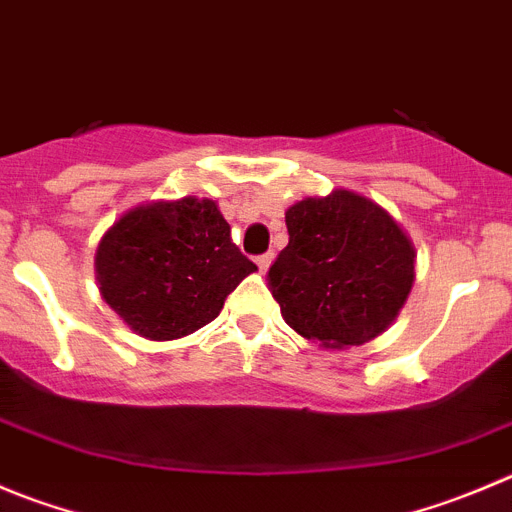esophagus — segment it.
I'll return each mask as SVG.
<instances>
[{
	"mask_svg": "<svg viewBox=\"0 0 512 512\" xmlns=\"http://www.w3.org/2000/svg\"><path fill=\"white\" fill-rule=\"evenodd\" d=\"M271 259H274V256H271V253H264V256H259V259H256V264H259V271H261V274H266V271H269Z\"/></svg>",
	"mask_w": 512,
	"mask_h": 512,
	"instance_id": "obj_1",
	"label": "esophagus"
}]
</instances>
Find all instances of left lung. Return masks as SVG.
<instances>
[{
  "mask_svg": "<svg viewBox=\"0 0 512 512\" xmlns=\"http://www.w3.org/2000/svg\"><path fill=\"white\" fill-rule=\"evenodd\" d=\"M289 246L269 289L286 324L321 347H359L382 334L415 281V248L369 198L334 191L286 211Z\"/></svg>",
  "mask_w": 512,
  "mask_h": 512,
  "instance_id": "1",
  "label": "left lung"
}]
</instances>
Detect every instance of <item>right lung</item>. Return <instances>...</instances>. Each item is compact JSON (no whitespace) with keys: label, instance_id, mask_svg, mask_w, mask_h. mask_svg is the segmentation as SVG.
<instances>
[{"label":"right lung","instance_id":"right-lung-1","mask_svg":"<svg viewBox=\"0 0 512 512\" xmlns=\"http://www.w3.org/2000/svg\"><path fill=\"white\" fill-rule=\"evenodd\" d=\"M102 299L140 337L165 342L216 319L256 271L208 198L150 203L125 213L95 256Z\"/></svg>","mask_w":512,"mask_h":512}]
</instances>
